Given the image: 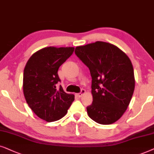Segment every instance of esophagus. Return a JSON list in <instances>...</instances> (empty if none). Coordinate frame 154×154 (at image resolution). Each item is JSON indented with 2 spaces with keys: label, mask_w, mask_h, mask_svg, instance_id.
Masks as SVG:
<instances>
[{
  "label": "esophagus",
  "mask_w": 154,
  "mask_h": 154,
  "mask_svg": "<svg viewBox=\"0 0 154 154\" xmlns=\"http://www.w3.org/2000/svg\"><path fill=\"white\" fill-rule=\"evenodd\" d=\"M85 92H86V91L85 89H82L81 90V92L80 93H78V94H77V96H78V97H82V96L84 94H85Z\"/></svg>",
  "instance_id": "1"
}]
</instances>
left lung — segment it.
Segmentation results:
<instances>
[{"label": "left lung", "instance_id": "left-lung-1", "mask_svg": "<svg viewBox=\"0 0 154 154\" xmlns=\"http://www.w3.org/2000/svg\"><path fill=\"white\" fill-rule=\"evenodd\" d=\"M77 56L89 67L92 78L90 118L110 125L126 111L134 93V69L129 57L118 47L103 42L77 46Z\"/></svg>", "mask_w": 154, "mask_h": 154}]
</instances>
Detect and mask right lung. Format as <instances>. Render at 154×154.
<instances>
[{"mask_svg":"<svg viewBox=\"0 0 154 154\" xmlns=\"http://www.w3.org/2000/svg\"><path fill=\"white\" fill-rule=\"evenodd\" d=\"M74 47H46L36 51L29 59L23 74V92L33 112L46 122L60 120L67 114L75 96L65 93L58 68L72 56Z\"/></svg>","mask_w":154,"mask_h":154,"instance_id":"1","label":"right lung"}]
</instances>
